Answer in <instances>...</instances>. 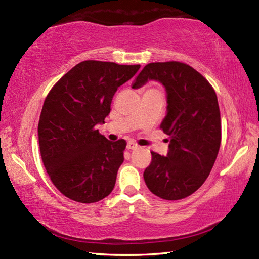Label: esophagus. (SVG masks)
I'll use <instances>...</instances> for the list:
<instances>
[{
	"mask_svg": "<svg viewBox=\"0 0 259 259\" xmlns=\"http://www.w3.org/2000/svg\"><path fill=\"white\" fill-rule=\"evenodd\" d=\"M139 146L137 145V144L136 143H134V142H129L128 144H126V148H128V150H137Z\"/></svg>",
	"mask_w": 259,
	"mask_h": 259,
	"instance_id": "1",
	"label": "esophagus"
}]
</instances>
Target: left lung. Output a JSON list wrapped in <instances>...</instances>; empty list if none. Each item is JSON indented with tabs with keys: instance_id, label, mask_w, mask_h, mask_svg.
<instances>
[{
	"instance_id": "obj_1",
	"label": "left lung",
	"mask_w": 259,
	"mask_h": 259,
	"mask_svg": "<svg viewBox=\"0 0 259 259\" xmlns=\"http://www.w3.org/2000/svg\"><path fill=\"white\" fill-rule=\"evenodd\" d=\"M148 80L165 88L168 106L160 128L170 136V143L166 156L151 152L144 179L159 198L181 200L201 187L216 161L222 138L217 96L207 78L179 61L146 65L133 88Z\"/></svg>"
}]
</instances>
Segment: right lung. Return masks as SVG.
Returning a JSON list of instances; mask_svg holds the SVG:
<instances>
[{
  "label": "right lung",
  "mask_w": 259,
  "mask_h": 259,
  "mask_svg": "<svg viewBox=\"0 0 259 259\" xmlns=\"http://www.w3.org/2000/svg\"><path fill=\"white\" fill-rule=\"evenodd\" d=\"M139 68L85 60L48 94L37 126L41 157L51 182L68 199L94 203L113 191L126 143L106 139L96 125L105 123L117 88Z\"/></svg>",
  "instance_id": "obj_1"
}]
</instances>
